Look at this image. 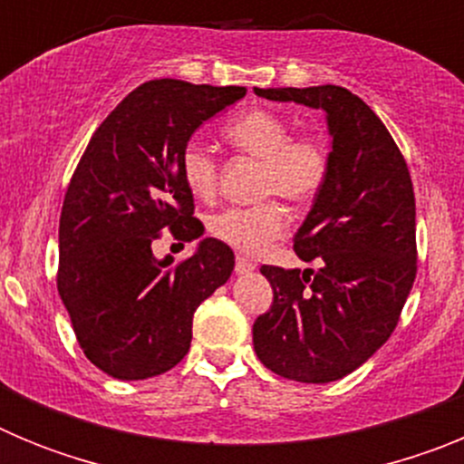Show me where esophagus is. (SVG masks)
I'll return each instance as SVG.
<instances>
[{
    "instance_id": "34e87169",
    "label": "esophagus",
    "mask_w": 464,
    "mask_h": 464,
    "mask_svg": "<svg viewBox=\"0 0 464 464\" xmlns=\"http://www.w3.org/2000/svg\"><path fill=\"white\" fill-rule=\"evenodd\" d=\"M235 272L237 274H253L256 272V265H253L251 260H246V257H237V262H235Z\"/></svg>"
}]
</instances>
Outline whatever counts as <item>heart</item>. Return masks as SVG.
<instances>
[{"instance_id": "heart-1", "label": "heart", "mask_w": 464, "mask_h": 464, "mask_svg": "<svg viewBox=\"0 0 464 464\" xmlns=\"http://www.w3.org/2000/svg\"><path fill=\"white\" fill-rule=\"evenodd\" d=\"M225 137L241 153L262 160L260 195H281L293 204L311 202L327 181L330 155L315 137H293V125L272 111H246L227 122ZM179 169L188 190L208 199L218 188V165L207 146L186 143ZM288 216L278 202L227 207L208 218V232L241 253H257L283 235Z\"/></svg>"}]
</instances>
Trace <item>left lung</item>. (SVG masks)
<instances>
[{"label":"left lung","instance_id":"obj_1","mask_svg":"<svg viewBox=\"0 0 464 464\" xmlns=\"http://www.w3.org/2000/svg\"><path fill=\"white\" fill-rule=\"evenodd\" d=\"M256 94L321 109L332 141L327 181L293 239L295 253L318 269H260L274 302L253 323V346L283 379L330 383L388 342L411 293V176L379 116L346 88H256Z\"/></svg>","mask_w":464,"mask_h":464}]
</instances>
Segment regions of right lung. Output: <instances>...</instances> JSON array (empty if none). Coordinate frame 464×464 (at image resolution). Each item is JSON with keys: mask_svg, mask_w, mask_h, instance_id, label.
<instances>
[{"mask_svg": "<svg viewBox=\"0 0 464 464\" xmlns=\"http://www.w3.org/2000/svg\"><path fill=\"white\" fill-rule=\"evenodd\" d=\"M244 94L239 85L149 81L97 127L73 171L57 293L85 358L113 379H150L181 362L197 306L235 269L232 248L213 237L181 265L155 257L153 241L167 227L181 241L204 235L179 158L199 125Z\"/></svg>", "mask_w": 464, "mask_h": 464, "instance_id": "right-lung-1", "label": "right lung"}]
</instances>
